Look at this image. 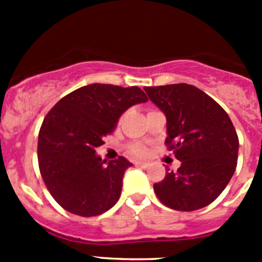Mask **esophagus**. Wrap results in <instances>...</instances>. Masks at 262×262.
<instances>
[{
  "label": "esophagus",
  "mask_w": 262,
  "mask_h": 262,
  "mask_svg": "<svg viewBox=\"0 0 262 262\" xmlns=\"http://www.w3.org/2000/svg\"><path fill=\"white\" fill-rule=\"evenodd\" d=\"M136 166H140V168H148V166H149V163H143V161H138V163H136Z\"/></svg>",
  "instance_id": "1"
}]
</instances>
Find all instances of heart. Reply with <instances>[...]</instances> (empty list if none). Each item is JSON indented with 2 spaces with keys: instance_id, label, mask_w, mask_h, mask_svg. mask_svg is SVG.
Listing matches in <instances>:
<instances>
[{
  "instance_id": "b5f03b06",
  "label": "heart",
  "mask_w": 262,
  "mask_h": 262,
  "mask_svg": "<svg viewBox=\"0 0 262 262\" xmlns=\"http://www.w3.org/2000/svg\"><path fill=\"white\" fill-rule=\"evenodd\" d=\"M129 154L138 157H144L148 154V148L145 145L140 144V143H133L128 145Z\"/></svg>"
}]
</instances>
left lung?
I'll return each instance as SVG.
<instances>
[{"label": "left lung", "mask_w": 262, "mask_h": 262, "mask_svg": "<svg viewBox=\"0 0 262 262\" xmlns=\"http://www.w3.org/2000/svg\"><path fill=\"white\" fill-rule=\"evenodd\" d=\"M166 117L165 144L181 166L154 185L160 202L177 211L209 206L228 185L237 165L239 138L224 108L187 84L147 86Z\"/></svg>", "instance_id": "left-lung-1"}]
</instances>
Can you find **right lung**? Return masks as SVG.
I'll return each instance as SVG.
<instances>
[{"mask_svg":"<svg viewBox=\"0 0 262 262\" xmlns=\"http://www.w3.org/2000/svg\"><path fill=\"white\" fill-rule=\"evenodd\" d=\"M147 101L138 86L90 84L62 97L48 111L39 131V170L62 209L89 217L118 202L124 172L133 164L122 156L106 164L96 156V148L127 108Z\"/></svg>","mask_w":262,"mask_h":262,"instance_id":"add662e5","label":"right lung"}]
</instances>
